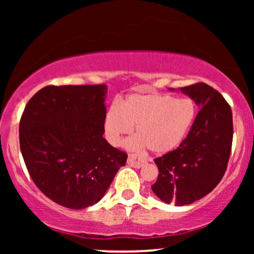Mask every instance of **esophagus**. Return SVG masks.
Returning <instances> with one entry per match:
<instances>
[{"mask_svg":"<svg viewBox=\"0 0 254 254\" xmlns=\"http://www.w3.org/2000/svg\"><path fill=\"white\" fill-rule=\"evenodd\" d=\"M147 160L142 156H137V155H129L127 157V165H130L131 167H135V168H141L147 164Z\"/></svg>","mask_w":254,"mask_h":254,"instance_id":"obj_1","label":"esophagus"}]
</instances>
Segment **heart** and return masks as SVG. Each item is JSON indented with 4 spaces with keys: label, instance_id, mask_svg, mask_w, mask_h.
<instances>
[{
    "label": "heart",
    "instance_id": "1",
    "mask_svg": "<svg viewBox=\"0 0 254 254\" xmlns=\"http://www.w3.org/2000/svg\"><path fill=\"white\" fill-rule=\"evenodd\" d=\"M196 116V106L189 98H173L160 93L130 94L121 104H112L104 119V131L111 144L136 127L137 137L125 143L131 149L149 148L155 154L174 150L184 141Z\"/></svg>",
    "mask_w": 254,
    "mask_h": 254
}]
</instances>
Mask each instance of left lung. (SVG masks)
<instances>
[{"instance_id":"obj_1","label":"left lung","mask_w":254,"mask_h":254,"mask_svg":"<svg viewBox=\"0 0 254 254\" xmlns=\"http://www.w3.org/2000/svg\"><path fill=\"white\" fill-rule=\"evenodd\" d=\"M180 92L199 111L179 147L154 160L159 176L151 186L162 202L177 206L196 202L216 188L227 170L233 141L232 109L216 89L199 82Z\"/></svg>"}]
</instances>
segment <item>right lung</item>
<instances>
[{
    "label": "right lung",
    "mask_w": 254,
    "mask_h": 254,
    "mask_svg": "<svg viewBox=\"0 0 254 254\" xmlns=\"http://www.w3.org/2000/svg\"><path fill=\"white\" fill-rule=\"evenodd\" d=\"M106 84L46 86L26 105L20 149L40 191L69 209L98 203L127 155L104 138Z\"/></svg>",
    "instance_id": "obj_1"
}]
</instances>
